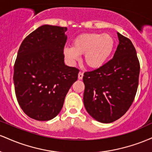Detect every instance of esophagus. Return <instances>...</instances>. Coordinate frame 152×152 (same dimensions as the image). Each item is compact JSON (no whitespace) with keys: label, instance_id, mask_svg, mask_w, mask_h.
Here are the masks:
<instances>
[{"label":"esophagus","instance_id":"obj_1","mask_svg":"<svg viewBox=\"0 0 152 152\" xmlns=\"http://www.w3.org/2000/svg\"><path fill=\"white\" fill-rule=\"evenodd\" d=\"M83 74L82 72H79L78 73V79H82L83 78Z\"/></svg>","mask_w":152,"mask_h":152}]
</instances>
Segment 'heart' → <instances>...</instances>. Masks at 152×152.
<instances>
[{
	"mask_svg": "<svg viewBox=\"0 0 152 152\" xmlns=\"http://www.w3.org/2000/svg\"><path fill=\"white\" fill-rule=\"evenodd\" d=\"M114 47V40L111 35L88 33L78 36L72 47L64 48L65 58L70 63L79 59L83 54L85 64L91 69H98L105 64Z\"/></svg>",
	"mask_w": 152,
	"mask_h": 152,
	"instance_id": "b5f03b06",
	"label": "heart"
}]
</instances>
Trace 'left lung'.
Wrapping results in <instances>:
<instances>
[{"label":"left lung","mask_w":152,"mask_h":152,"mask_svg":"<svg viewBox=\"0 0 152 152\" xmlns=\"http://www.w3.org/2000/svg\"><path fill=\"white\" fill-rule=\"evenodd\" d=\"M114 57L96 70L84 73L83 104L94 119L109 124L121 118L134 102L140 66L133 43L117 33Z\"/></svg>","instance_id":"obj_1"}]
</instances>
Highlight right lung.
I'll use <instances>...</instances> for the list:
<instances>
[{
    "instance_id": "obj_1",
    "label": "right lung",
    "mask_w": 152,
    "mask_h": 152,
    "mask_svg": "<svg viewBox=\"0 0 152 152\" xmlns=\"http://www.w3.org/2000/svg\"><path fill=\"white\" fill-rule=\"evenodd\" d=\"M66 31V27L41 26L19 48L13 74L15 95L24 113L35 120L56 117L78 78V69L64 64Z\"/></svg>"
}]
</instances>
